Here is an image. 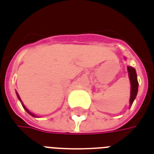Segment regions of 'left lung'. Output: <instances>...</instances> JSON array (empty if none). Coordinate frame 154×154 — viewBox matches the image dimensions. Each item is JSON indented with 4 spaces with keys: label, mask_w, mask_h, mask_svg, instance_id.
Listing matches in <instances>:
<instances>
[{
    "label": "left lung",
    "mask_w": 154,
    "mask_h": 154,
    "mask_svg": "<svg viewBox=\"0 0 154 154\" xmlns=\"http://www.w3.org/2000/svg\"><path fill=\"white\" fill-rule=\"evenodd\" d=\"M128 70V74H129L130 82H131V98H130V105H132V103L134 102L138 92V83L137 81V75L136 72L134 68H132L131 66L127 67Z\"/></svg>",
    "instance_id": "obj_1"
}]
</instances>
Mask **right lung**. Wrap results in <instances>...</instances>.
Here are the masks:
<instances>
[{"label":"right lung","instance_id":"right-lung-1","mask_svg":"<svg viewBox=\"0 0 154 154\" xmlns=\"http://www.w3.org/2000/svg\"><path fill=\"white\" fill-rule=\"evenodd\" d=\"M16 94H17V96H18V98H19V100H20V102H21V103H22V105H23V109H24L25 110H26V112H28V114H30L31 116H32V117H35V118H36V115H34L33 113H32V112H31L30 111H29V110H28V109H27V108H26V107H25L24 104H23V103H22V101H21V99H20V97H19V94H18V93H17V92H16Z\"/></svg>","mask_w":154,"mask_h":154}]
</instances>
